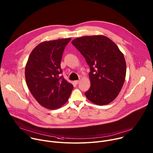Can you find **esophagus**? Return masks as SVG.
<instances>
[{"mask_svg": "<svg viewBox=\"0 0 153 153\" xmlns=\"http://www.w3.org/2000/svg\"><path fill=\"white\" fill-rule=\"evenodd\" d=\"M79 82H80V80H74V83L77 85V84H78V83H79Z\"/></svg>", "mask_w": 153, "mask_h": 153, "instance_id": "esophagus-1", "label": "esophagus"}]
</instances>
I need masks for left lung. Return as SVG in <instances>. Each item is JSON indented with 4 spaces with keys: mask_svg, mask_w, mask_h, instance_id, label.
I'll list each match as a JSON object with an SVG mask.
<instances>
[{
    "mask_svg": "<svg viewBox=\"0 0 153 153\" xmlns=\"http://www.w3.org/2000/svg\"><path fill=\"white\" fill-rule=\"evenodd\" d=\"M72 44L90 66L91 86L85 94L97 105H108L121 91L126 76V62L116 43L103 35L76 38Z\"/></svg>",
    "mask_w": 153,
    "mask_h": 153,
    "instance_id": "left-lung-1",
    "label": "left lung"
}]
</instances>
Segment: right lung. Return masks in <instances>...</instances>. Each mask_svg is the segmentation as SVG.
I'll return each instance as SVG.
<instances>
[{
  "label": "right lung",
  "mask_w": 153,
  "mask_h": 153,
  "mask_svg": "<svg viewBox=\"0 0 153 153\" xmlns=\"http://www.w3.org/2000/svg\"><path fill=\"white\" fill-rule=\"evenodd\" d=\"M71 38L41 42L31 51L25 66L26 83L31 93L42 106L60 108L71 95L73 85L60 76L62 54Z\"/></svg>",
  "instance_id": "1"
}]
</instances>
